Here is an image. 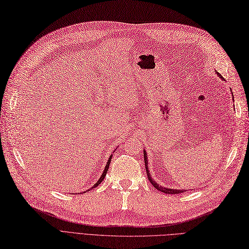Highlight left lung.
Masks as SVG:
<instances>
[{
  "label": "left lung",
  "mask_w": 249,
  "mask_h": 249,
  "mask_svg": "<svg viewBox=\"0 0 249 249\" xmlns=\"http://www.w3.org/2000/svg\"><path fill=\"white\" fill-rule=\"evenodd\" d=\"M217 73V75L222 79V76L218 73V72H216ZM232 94V93H231ZM143 159H145V167H146V171H147V176H148V179L149 181L151 182L152 185H153L156 189L160 190L161 192H164V194L166 195H176V194H181V192H184L186 191L185 189H172V188H166V187H162L160 186L159 184L157 182H155L153 179H152V177L150 176V173H149V167H148V158H147V154H146V151L143 150Z\"/></svg>",
  "instance_id": "1"
}]
</instances>
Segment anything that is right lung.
I'll return each mask as SVG.
<instances>
[{"instance_id":"obj_1","label":"right lung","mask_w":249,"mask_h":249,"mask_svg":"<svg viewBox=\"0 0 249 249\" xmlns=\"http://www.w3.org/2000/svg\"><path fill=\"white\" fill-rule=\"evenodd\" d=\"M111 157H113V155H110L109 156V158H108V161H107V166H106V168H104V171H103V173H102V175H101V177L99 178V180L95 183V185L92 187V188H94V187H97L99 184L102 182V180L104 179V177H106V175H107V170H108V167H109V163H110V160H111ZM91 188V189H92ZM88 191V190H87ZM84 192H86V191H84Z\"/></svg>"}]
</instances>
